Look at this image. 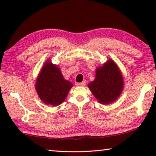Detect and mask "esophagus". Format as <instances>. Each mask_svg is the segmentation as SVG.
<instances>
[{"label": "esophagus", "mask_w": 156, "mask_h": 156, "mask_svg": "<svg viewBox=\"0 0 156 156\" xmlns=\"http://www.w3.org/2000/svg\"><path fill=\"white\" fill-rule=\"evenodd\" d=\"M85 83H86V82L83 81V82H82V83H76V85H77L78 87H84V85H85Z\"/></svg>", "instance_id": "34e87169"}]
</instances>
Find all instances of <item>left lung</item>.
I'll use <instances>...</instances> for the list:
<instances>
[{"label": "left lung", "instance_id": "1", "mask_svg": "<svg viewBox=\"0 0 156 156\" xmlns=\"http://www.w3.org/2000/svg\"><path fill=\"white\" fill-rule=\"evenodd\" d=\"M91 93L101 104L112 103L119 97L124 87L122 73L112 60H108L96 71V78L88 84Z\"/></svg>", "mask_w": 156, "mask_h": 156}]
</instances>
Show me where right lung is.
<instances>
[{"label": "right lung", "mask_w": 156, "mask_h": 156, "mask_svg": "<svg viewBox=\"0 0 156 156\" xmlns=\"http://www.w3.org/2000/svg\"><path fill=\"white\" fill-rule=\"evenodd\" d=\"M73 84L65 80L56 65L47 60L37 78L35 87L44 103L58 106L65 100Z\"/></svg>", "instance_id": "1"}]
</instances>
